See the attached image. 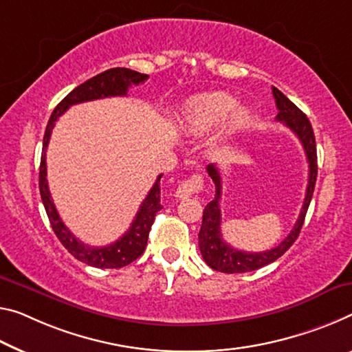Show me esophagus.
I'll list each match as a JSON object with an SVG mask.
<instances>
[{
	"label": "esophagus",
	"instance_id": "34e87169",
	"mask_svg": "<svg viewBox=\"0 0 352 352\" xmlns=\"http://www.w3.org/2000/svg\"><path fill=\"white\" fill-rule=\"evenodd\" d=\"M201 188H203V177L199 175H193L177 186L175 197L181 198V199L188 198V197H192L193 193H198Z\"/></svg>",
	"mask_w": 352,
	"mask_h": 352
}]
</instances>
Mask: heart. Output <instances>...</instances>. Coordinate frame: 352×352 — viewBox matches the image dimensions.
Here are the masks:
<instances>
[{
	"mask_svg": "<svg viewBox=\"0 0 352 352\" xmlns=\"http://www.w3.org/2000/svg\"><path fill=\"white\" fill-rule=\"evenodd\" d=\"M232 96L212 93L195 99L182 113L181 129L187 133L206 135L220 126V138H228L250 122V110L236 107Z\"/></svg>",
	"mask_w": 352,
	"mask_h": 352,
	"instance_id": "heart-1",
	"label": "heart"
}]
</instances>
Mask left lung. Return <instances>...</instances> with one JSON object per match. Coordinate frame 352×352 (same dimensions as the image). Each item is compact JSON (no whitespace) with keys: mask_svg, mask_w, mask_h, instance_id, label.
Returning <instances> with one entry per match:
<instances>
[{"mask_svg":"<svg viewBox=\"0 0 352 352\" xmlns=\"http://www.w3.org/2000/svg\"><path fill=\"white\" fill-rule=\"evenodd\" d=\"M272 94L275 99V105L278 108L277 121L283 122L286 127L291 129L299 138V142L304 146V151L307 154L308 160V186L307 193L304 199V206L300 209L299 217H297L296 225L293 230L285 239L280 242L277 247L270 248V250L264 252H244L237 250V248L231 247L230 244L221 239V214H220V197H221V176L220 171L215 164L208 165V173L210 179L215 184V197L203 212V223L201 230L198 232V244L199 252L204 258V261L209 267L219 272L225 274H242L250 272V270H256L259 267L266 266L269 263H274L278 259L288 248L294 244L297 236H299L302 225H304L305 214L310 206L313 190H315L316 184V175H318V164H316V142L315 133H313L311 124L308 118L297 108L288 97H286L282 91L277 88H272Z\"/></svg>","mask_w":352,"mask_h":352,"instance_id":"1","label":"left lung"}]
</instances>
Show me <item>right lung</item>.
<instances>
[{
    "label": "right lung",
    "mask_w": 352,
    "mask_h": 352,
    "mask_svg": "<svg viewBox=\"0 0 352 352\" xmlns=\"http://www.w3.org/2000/svg\"><path fill=\"white\" fill-rule=\"evenodd\" d=\"M144 80H148V75L135 72V70L126 67H115L108 69L96 77L86 80L85 83L77 86L74 91L64 97L59 102L55 110H53L50 120H48L44 144H42V155H41V168H39V190L41 198L47 210L48 220L53 231H55L59 242L67 248L70 255L75 256L78 261H82L88 266L100 267V269H118L124 267L127 264L135 261L138 256L143 255L146 244H148V236L151 226L154 223L155 214L162 209L160 204V177L155 179L153 188L146 195L142 206H140L137 215L132 221L131 228L124 232L116 242L107 247H91L78 241L72 232L67 230V226L63 223L59 217L58 210L53 203L50 190H48L47 182V164H45V151L48 142H50V135L58 118L67 110L69 107L75 104H82V102H89L96 99H104V97L113 96H127V91L132 85H140Z\"/></svg>",
    "instance_id": "1"
}]
</instances>
